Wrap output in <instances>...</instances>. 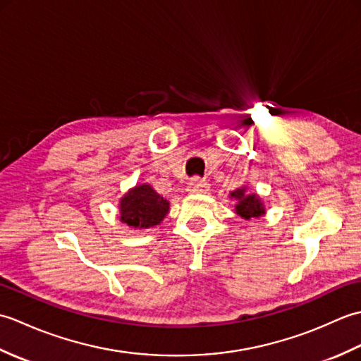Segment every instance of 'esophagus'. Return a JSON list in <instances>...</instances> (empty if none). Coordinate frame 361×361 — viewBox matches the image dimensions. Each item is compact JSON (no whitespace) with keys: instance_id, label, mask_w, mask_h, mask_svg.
I'll return each mask as SVG.
<instances>
[{"instance_id":"34e87169","label":"esophagus","mask_w":361,"mask_h":361,"mask_svg":"<svg viewBox=\"0 0 361 361\" xmlns=\"http://www.w3.org/2000/svg\"><path fill=\"white\" fill-rule=\"evenodd\" d=\"M188 190L190 194H208L209 192V185L204 180L192 178L188 183Z\"/></svg>"}]
</instances>
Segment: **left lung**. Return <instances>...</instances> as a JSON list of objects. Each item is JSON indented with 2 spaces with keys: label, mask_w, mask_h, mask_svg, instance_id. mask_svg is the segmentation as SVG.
<instances>
[{
  "label": "left lung",
  "mask_w": 361,
  "mask_h": 361,
  "mask_svg": "<svg viewBox=\"0 0 361 361\" xmlns=\"http://www.w3.org/2000/svg\"><path fill=\"white\" fill-rule=\"evenodd\" d=\"M231 197H234L237 200L235 211L243 219L247 220L256 219L265 212L262 203L259 200V197L256 194H247L243 188L235 189L234 192H231Z\"/></svg>",
  "instance_id": "1"
}]
</instances>
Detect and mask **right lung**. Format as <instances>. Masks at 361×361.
Listing matches in <instances>:
<instances>
[{"instance_id":"obj_1","label":"right lung","mask_w":361,"mask_h":361,"mask_svg":"<svg viewBox=\"0 0 361 361\" xmlns=\"http://www.w3.org/2000/svg\"><path fill=\"white\" fill-rule=\"evenodd\" d=\"M121 220L133 228H150L166 217L169 202L149 185L136 186L121 200Z\"/></svg>"}]
</instances>
